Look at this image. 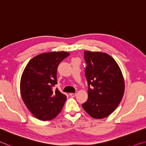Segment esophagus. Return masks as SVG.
Here are the masks:
<instances>
[{
    "label": "esophagus",
    "instance_id": "1",
    "mask_svg": "<svg viewBox=\"0 0 146 146\" xmlns=\"http://www.w3.org/2000/svg\"><path fill=\"white\" fill-rule=\"evenodd\" d=\"M76 93H70V96H71V97H74V96H76Z\"/></svg>",
    "mask_w": 146,
    "mask_h": 146
}]
</instances>
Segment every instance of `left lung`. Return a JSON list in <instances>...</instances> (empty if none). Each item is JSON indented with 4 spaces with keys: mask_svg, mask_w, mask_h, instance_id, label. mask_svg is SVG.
I'll list each match as a JSON object with an SVG mask.
<instances>
[{
    "mask_svg": "<svg viewBox=\"0 0 146 146\" xmlns=\"http://www.w3.org/2000/svg\"><path fill=\"white\" fill-rule=\"evenodd\" d=\"M85 75L88 84V98L82 104L94 119L110 115L123 98L124 81L117 63L106 53L85 50Z\"/></svg>",
    "mask_w": 146,
    "mask_h": 146,
    "instance_id": "8db88e82",
    "label": "left lung"
}]
</instances>
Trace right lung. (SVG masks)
<instances>
[{
    "mask_svg": "<svg viewBox=\"0 0 146 146\" xmlns=\"http://www.w3.org/2000/svg\"><path fill=\"white\" fill-rule=\"evenodd\" d=\"M70 55L66 52L41 54L29 60L22 73L20 92L26 107L41 121L55 118L61 111L66 100L58 89L57 71L59 63Z\"/></svg>",
    "mask_w": 146,
    "mask_h": 146,
    "instance_id": "obj_1",
    "label": "right lung"
}]
</instances>
